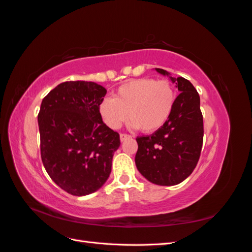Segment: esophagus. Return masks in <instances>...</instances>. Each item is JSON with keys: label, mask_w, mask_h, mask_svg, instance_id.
Wrapping results in <instances>:
<instances>
[{"label": "esophagus", "mask_w": 252, "mask_h": 252, "mask_svg": "<svg viewBox=\"0 0 252 252\" xmlns=\"http://www.w3.org/2000/svg\"><path fill=\"white\" fill-rule=\"evenodd\" d=\"M130 138H131L130 134H127V133H121L120 134V139H121L122 142H124L126 140H129Z\"/></svg>", "instance_id": "1"}]
</instances>
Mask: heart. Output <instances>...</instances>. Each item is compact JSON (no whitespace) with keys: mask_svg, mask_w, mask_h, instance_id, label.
<instances>
[{"mask_svg":"<svg viewBox=\"0 0 252 252\" xmlns=\"http://www.w3.org/2000/svg\"><path fill=\"white\" fill-rule=\"evenodd\" d=\"M175 104V91L167 80L141 78L129 80L105 97L98 105V114L104 123L118 129L124 122L143 132H154L170 118Z\"/></svg>","mask_w":252,"mask_h":252,"instance_id":"1","label":"heart"}]
</instances>
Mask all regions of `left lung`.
I'll return each instance as SVG.
<instances>
[{
	"label": "left lung",
	"instance_id": "1",
	"mask_svg": "<svg viewBox=\"0 0 252 252\" xmlns=\"http://www.w3.org/2000/svg\"><path fill=\"white\" fill-rule=\"evenodd\" d=\"M164 75V69L156 68ZM180 94L165 125L150 135L136 138V168L143 177L157 185L180 184L194 170L203 146L204 125L200 95L188 80L172 78Z\"/></svg>",
	"mask_w": 252,
	"mask_h": 252
}]
</instances>
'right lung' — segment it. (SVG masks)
Instances as JSON below:
<instances>
[{"label": "right lung", "instance_id": "1", "mask_svg": "<svg viewBox=\"0 0 252 252\" xmlns=\"http://www.w3.org/2000/svg\"><path fill=\"white\" fill-rule=\"evenodd\" d=\"M106 93L94 82L61 83L43 98L37 114L43 165L72 195L93 193L104 185L120 147V134L98 114Z\"/></svg>", "mask_w": 252, "mask_h": 252}]
</instances>
